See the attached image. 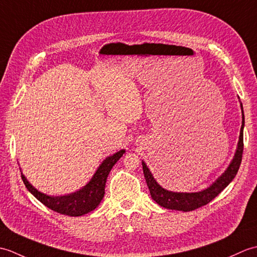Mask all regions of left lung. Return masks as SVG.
Wrapping results in <instances>:
<instances>
[{"label": "left lung", "instance_id": "left-lung-1", "mask_svg": "<svg viewBox=\"0 0 257 257\" xmlns=\"http://www.w3.org/2000/svg\"><path fill=\"white\" fill-rule=\"evenodd\" d=\"M241 109H242V127H241V130H239V137H238L235 155H234L230 165H228V167L226 168V170L206 189L198 191V192H173V191L166 190L156 181L155 177L152 176V173L149 170V168L147 167L146 162L143 161L145 179H146L147 185H148L149 188L152 200L156 201L160 206L166 207V209H169V210L189 212L209 203V202H211L213 199H214L216 195H219L222 191L232 182V180L236 176L239 166H241L242 155H243L244 113H243L242 102H241Z\"/></svg>", "mask_w": 257, "mask_h": 257}]
</instances>
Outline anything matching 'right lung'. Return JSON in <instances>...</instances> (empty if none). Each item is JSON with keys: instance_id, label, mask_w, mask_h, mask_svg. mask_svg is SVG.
I'll use <instances>...</instances> for the list:
<instances>
[{"instance_id": "obj_1", "label": "right lung", "mask_w": 257, "mask_h": 257, "mask_svg": "<svg viewBox=\"0 0 257 257\" xmlns=\"http://www.w3.org/2000/svg\"><path fill=\"white\" fill-rule=\"evenodd\" d=\"M124 152L125 150L121 149L112 156L107 157L100 163L99 167L97 168L96 172L89 180V182H87V184L84 185L83 188H80L79 190L69 194L54 196L43 193L27 181L23 172L21 173L22 180H23L26 189L38 201L42 202L45 206L50 207L51 210L68 216H80L95 210L99 205L103 198V194H105V185L108 174L110 172L112 167L116 165V162L122 157Z\"/></svg>"}]
</instances>
